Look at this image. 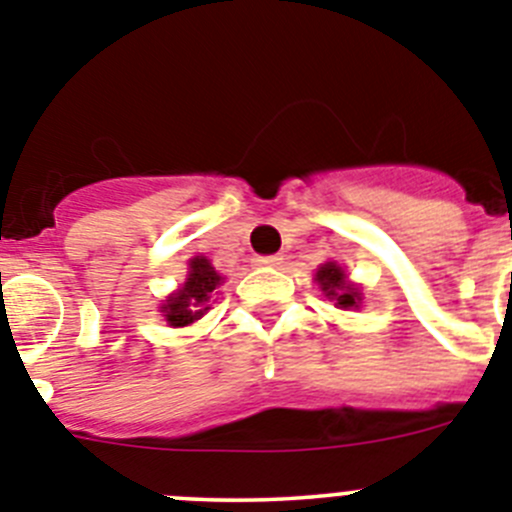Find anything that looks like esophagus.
<instances>
[{
  "instance_id": "obj_1",
  "label": "esophagus",
  "mask_w": 512,
  "mask_h": 512,
  "mask_svg": "<svg viewBox=\"0 0 512 512\" xmlns=\"http://www.w3.org/2000/svg\"><path fill=\"white\" fill-rule=\"evenodd\" d=\"M280 260H283L280 255H260V257H255V265L275 267V265H280Z\"/></svg>"
}]
</instances>
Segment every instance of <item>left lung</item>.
Wrapping results in <instances>:
<instances>
[{
	"label": "left lung",
	"mask_w": 512,
	"mask_h": 512,
	"mask_svg": "<svg viewBox=\"0 0 512 512\" xmlns=\"http://www.w3.org/2000/svg\"><path fill=\"white\" fill-rule=\"evenodd\" d=\"M316 280H319L321 290L329 298H334L339 308H357L359 301H362V293L354 285L347 283L344 270L336 262H326L319 273H316Z\"/></svg>",
	"instance_id": "left-lung-1"
}]
</instances>
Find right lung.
Masks as SVG:
<instances>
[{"label": "right lung", "mask_w": 512, "mask_h": 512, "mask_svg": "<svg viewBox=\"0 0 512 512\" xmlns=\"http://www.w3.org/2000/svg\"><path fill=\"white\" fill-rule=\"evenodd\" d=\"M222 283V275L216 273L206 257H193L188 278L178 293L165 301L163 313L170 326H188L201 319L209 311V298L214 296L216 285Z\"/></svg>", "instance_id": "right-lung-1"}]
</instances>
